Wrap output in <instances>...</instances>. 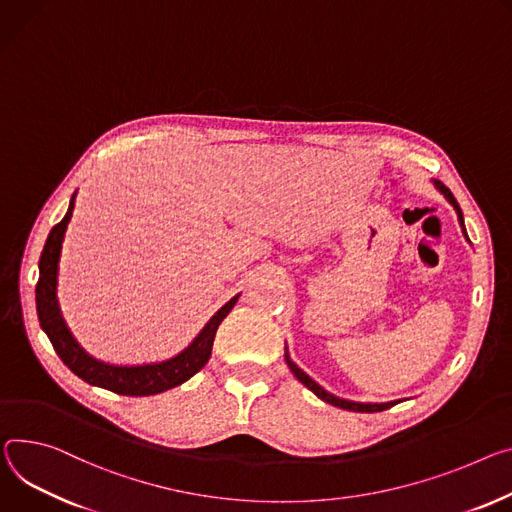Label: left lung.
I'll list each match as a JSON object with an SVG mask.
<instances>
[{"label": "left lung", "mask_w": 512, "mask_h": 512, "mask_svg": "<svg viewBox=\"0 0 512 512\" xmlns=\"http://www.w3.org/2000/svg\"><path fill=\"white\" fill-rule=\"evenodd\" d=\"M433 185L435 188L445 196V200L455 208V212H457V220H459V226H461V232H463V237H466V241L470 243V239H468V232H466V224H463V214H461V208H459V204H457V200L453 198V194L449 192V188L447 185H443L439 179H433ZM286 363H288V367L292 369V374L310 390V392H314L320 400H324V402H329V404H333V406H339V408H345V410H351V412H382V410H388L390 406H394L396 402H400V400H394V402H353V400H345V398H339V396H335V394H331V392H327L324 390L322 386H318L304 369H300L294 361H292V357H290V353H288V347H286Z\"/></svg>", "instance_id": "left-lung-1"}]
</instances>
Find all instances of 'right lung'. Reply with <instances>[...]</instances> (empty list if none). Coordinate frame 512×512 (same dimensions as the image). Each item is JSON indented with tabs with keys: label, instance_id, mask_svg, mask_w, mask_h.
<instances>
[{
	"label": "right lung",
	"instance_id": "right-lung-1",
	"mask_svg": "<svg viewBox=\"0 0 512 512\" xmlns=\"http://www.w3.org/2000/svg\"><path fill=\"white\" fill-rule=\"evenodd\" d=\"M75 196L77 192L71 196L65 218L57 226H53L49 239L44 243L40 263H38L40 277L36 284V312H38L42 331L51 339L61 361L73 371L75 376H79L83 382L91 386H98L122 396H153L188 382L208 363L220 322L226 318L232 306L237 304L241 294L230 298L204 324V329L196 335V339L171 359L157 361V363H143V365H114V363H106L91 357L75 341L73 333L69 331L67 322L61 314L59 298H57L59 261H61L67 224L75 208Z\"/></svg>",
	"mask_w": 512,
	"mask_h": 512
}]
</instances>
